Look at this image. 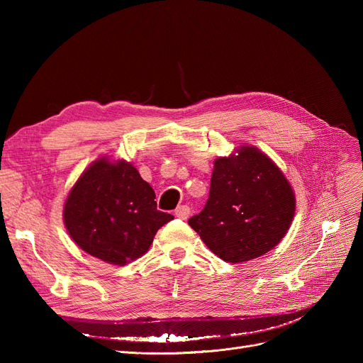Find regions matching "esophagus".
Instances as JSON below:
<instances>
[{
  "mask_svg": "<svg viewBox=\"0 0 363 363\" xmlns=\"http://www.w3.org/2000/svg\"><path fill=\"white\" fill-rule=\"evenodd\" d=\"M189 213H191V208L188 207V206H180V207H177V211H175V218H180V219H188V216H189Z\"/></svg>",
  "mask_w": 363,
  "mask_h": 363,
  "instance_id": "1",
  "label": "esophagus"
}]
</instances>
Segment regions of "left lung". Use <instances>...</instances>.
<instances>
[{
  "instance_id": "8db88e82",
  "label": "left lung",
  "mask_w": 363,
  "mask_h": 363,
  "mask_svg": "<svg viewBox=\"0 0 363 363\" xmlns=\"http://www.w3.org/2000/svg\"><path fill=\"white\" fill-rule=\"evenodd\" d=\"M295 215L289 180L265 152L240 145L213 162L211 194L188 224L230 263L260 257L286 236Z\"/></svg>"
}]
</instances>
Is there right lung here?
I'll use <instances>...</instances> for the list:
<instances>
[{
    "label": "right lung",
    "mask_w": 363,
    "mask_h": 363,
    "mask_svg": "<svg viewBox=\"0 0 363 363\" xmlns=\"http://www.w3.org/2000/svg\"><path fill=\"white\" fill-rule=\"evenodd\" d=\"M171 219L157 211L155 191L133 163L108 156L82 172L63 204V223L74 242L118 267L144 256Z\"/></svg>",
    "instance_id": "right-lung-1"
}]
</instances>
